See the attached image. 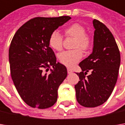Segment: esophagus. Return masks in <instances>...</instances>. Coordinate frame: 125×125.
Listing matches in <instances>:
<instances>
[{
    "instance_id": "1",
    "label": "esophagus",
    "mask_w": 125,
    "mask_h": 125,
    "mask_svg": "<svg viewBox=\"0 0 125 125\" xmlns=\"http://www.w3.org/2000/svg\"><path fill=\"white\" fill-rule=\"evenodd\" d=\"M73 72V71L72 69H70V68H67V73L68 74H71V73H72Z\"/></svg>"
}]
</instances>
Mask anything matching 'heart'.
<instances>
[{"instance_id": "obj_1", "label": "heart", "mask_w": 125, "mask_h": 125, "mask_svg": "<svg viewBox=\"0 0 125 125\" xmlns=\"http://www.w3.org/2000/svg\"><path fill=\"white\" fill-rule=\"evenodd\" d=\"M66 37L74 38L73 44L74 50L66 51L58 55L61 64L66 67H73L82 58V51H88L93 44L91 36L85 32V29L79 23H74L67 27L64 31ZM49 45L53 50L60 51L62 49V37L58 32H53L49 38Z\"/></svg>"}]
</instances>
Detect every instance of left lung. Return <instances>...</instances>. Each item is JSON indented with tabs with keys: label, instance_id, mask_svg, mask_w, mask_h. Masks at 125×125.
Instances as JSON below:
<instances>
[{
	"label": "left lung",
	"instance_id": "8db88e82",
	"mask_svg": "<svg viewBox=\"0 0 125 125\" xmlns=\"http://www.w3.org/2000/svg\"><path fill=\"white\" fill-rule=\"evenodd\" d=\"M93 53L79 63L82 72L75 85L77 102L84 107L94 108L104 104L113 92L118 79L120 53L111 32L103 23L93 20ZM89 71L91 74L86 76Z\"/></svg>",
	"mask_w": 125,
	"mask_h": 125
}]
</instances>
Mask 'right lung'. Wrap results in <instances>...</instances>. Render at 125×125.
Returning a JSON list of instances; mask_svg holds the SVG:
<instances>
[{
	"instance_id": "1",
	"label": "right lung",
	"mask_w": 125,
	"mask_h": 125,
	"mask_svg": "<svg viewBox=\"0 0 125 125\" xmlns=\"http://www.w3.org/2000/svg\"><path fill=\"white\" fill-rule=\"evenodd\" d=\"M70 19L69 16L33 18L20 27L12 38L9 49L11 77L20 97L32 108H49L57 101L58 89L67 71L65 65L56 62L49 38ZM51 67L54 70L47 73Z\"/></svg>"
}]
</instances>
